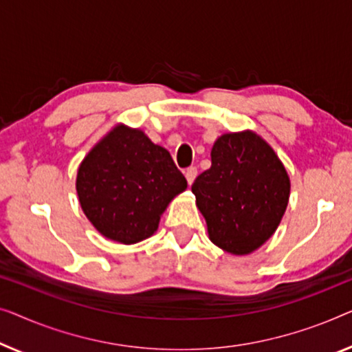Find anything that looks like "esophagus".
<instances>
[{
  "mask_svg": "<svg viewBox=\"0 0 352 352\" xmlns=\"http://www.w3.org/2000/svg\"><path fill=\"white\" fill-rule=\"evenodd\" d=\"M196 175H197V169H196L195 166H190V167H188V169H185V177H186L188 185H191V183L195 182Z\"/></svg>",
  "mask_w": 352,
  "mask_h": 352,
  "instance_id": "obj_1",
  "label": "esophagus"
}]
</instances>
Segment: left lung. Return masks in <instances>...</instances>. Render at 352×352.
<instances>
[{
    "label": "left lung",
    "mask_w": 352,
    "mask_h": 352,
    "mask_svg": "<svg viewBox=\"0 0 352 352\" xmlns=\"http://www.w3.org/2000/svg\"><path fill=\"white\" fill-rule=\"evenodd\" d=\"M210 156V169L191 186L196 206L215 245L247 255L279 226L289 204V175L273 148L252 131L223 133Z\"/></svg>",
    "instance_id": "obj_1"
}]
</instances>
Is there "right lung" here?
Segmentation results:
<instances>
[{
	"instance_id": "right-lung-1",
	"label": "right lung",
	"mask_w": 352,
	"mask_h": 352,
	"mask_svg": "<svg viewBox=\"0 0 352 352\" xmlns=\"http://www.w3.org/2000/svg\"><path fill=\"white\" fill-rule=\"evenodd\" d=\"M186 190L170 153L138 129L116 126L78 169L79 204L108 239L135 244L155 234L162 212Z\"/></svg>"
}]
</instances>
